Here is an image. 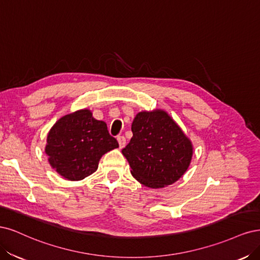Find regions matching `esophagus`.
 Returning <instances> with one entry per match:
<instances>
[{
  "label": "esophagus",
  "instance_id": "34e87169",
  "mask_svg": "<svg viewBox=\"0 0 260 260\" xmlns=\"http://www.w3.org/2000/svg\"><path fill=\"white\" fill-rule=\"evenodd\" d=\"M118 142H119V146H120V148L122 149V148H124L125 147V145H126V139H125V137L124 136H118Z\"/></svg>",
  "mask_w": 260,
  "mask_h": 260
}]
</instances>
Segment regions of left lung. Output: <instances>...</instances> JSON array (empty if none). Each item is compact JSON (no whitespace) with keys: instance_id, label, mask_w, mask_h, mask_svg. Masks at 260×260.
Masks as SVG:
<instances>
[{"instance_id":"left-lung-1","label":"left lung","mask_w":260,"mask_h":260,"mask_svg":"<svg viewBox=\"0 0 260 260\" xmlns=\"http://www.w3.org/2000/svg\"><path fill=\"white\" fill-rule=\"evenodd\" d=\"M132 132L133 137L122 153L132 167V175L142 185L169 186L188 170L191 142L166 112H139Z\"/></svg>"}]
</instances>
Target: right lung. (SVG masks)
I'll list each match as a JSON object with an SVG mask.
<instances>
[{"label":"right lung","instance_id":"obj_1","mask_svg":"<svg viewBox=\"0 0 260 260\" xmlns=\"http://www.w3.org/2000/svg\"><path fill=\"white\" fill-rule=\"evenodd\" d=\"M118 147L107 124L84 109L55 123L48 133L45 152L49 164L62 177L82 180L97 170L100 157Z\"/></svg>","mask_w":260,"mask_h":260}]
</instances>
